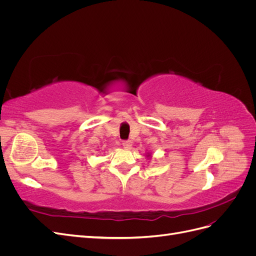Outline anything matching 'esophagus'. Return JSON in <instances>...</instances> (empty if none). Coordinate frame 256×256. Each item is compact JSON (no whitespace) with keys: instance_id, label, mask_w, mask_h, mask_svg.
Listing matches in <instances>:
<instances>
[{"instance_id":"obj_1","label":"esophagus","mask_w":256,"mask_h":256,"mask_svg":"<svg viewBox=\"0 0 256 256\" xmlns=\"http://www.w3.org/2000/svg\"><path fill=\"white\" fill-rule=\"evenodd\" d=\"M131 145H132V142H131L130 140L122 141V146H124V148H130Z\"/></svg>"}]
</instances>
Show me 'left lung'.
I'll use <instances>...</instances> for the list:
<instances>
[{
	"label": "left lung",
	"mask_w": 256,
	"mask_h": 256,
	"mask_svg": "<svg viewBox=\"0 0 256 256\" xmlns=\"http://www.w3.org/2000/svg\"><path fill=\"white\" fill-rule=\"evenodd\" d=\"M148 156H150V154H148Z\"/></svg>",
	"instance_id": "1"
}]
</instances>
